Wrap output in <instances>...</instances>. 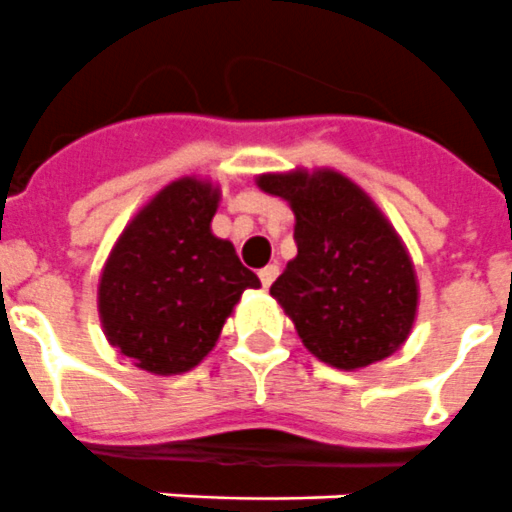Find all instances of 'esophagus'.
<instances>
[{
    "label": "esophagus",
    "mask_w": 512,
    "mask_h": 512,
    "mask_svg": "<svg viewBox=\"0 0 512 512\" xmlns=\"http://www.w3.org/2000/svg\"><path fill=\"white\" fill-rule=\"evenodd\" d=\"M257 276H260V281H263L265 289H270V283L276 281V276H278V265H276V263L265 265V268L260 270V273H257Z\"/></svg>",
    "instance_id": "34e87169"
}]
</instances>
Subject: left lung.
<instances>
[{
  "instance_id": "8db88e82",
  "label": "left lung",
  "mask_w": 512,
  "mask_h": 512,
  "mask_svg": "<svg viewBox=\"0 0 512 512\" xmlns=\"http://www.w3.org/2000/svg\"><path fill=\"white\" fill-rule=\"evenodd\" d=\"M257 187L294 210L296 257L270 296L309 354L354 372L401 349L414 328L419 281L375 200L336 169L260 174Z\"/></svg>"
}]
</instances>
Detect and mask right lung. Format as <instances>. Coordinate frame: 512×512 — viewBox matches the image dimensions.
<instances>
[{"mask_svg": "<svg viewBox=\"0 0 512 512\" xmlns=\"http://www.w3.org/2000/svg\"><path fill=\"white\" fill-rule=\"evenodd\" d=\"M218 203L216 182L174 179L130 218L103 263V336L150 375L195 369L213 351L244 291L260 289L234 244L210 229Z\"/></svg>", "mask_w": 512, "mask_h": 512, "instance_id": "add662e5", "label": "right lung"}]
</instances>
